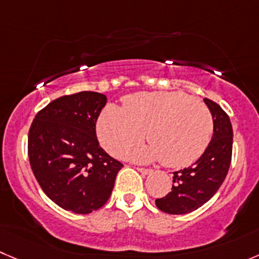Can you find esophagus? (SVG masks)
Instances as JSON below:
<instances>
[{"instance_id": "esophagus-1", "label": "esophagus", "mask_w": 259, "mask_h": 259, "mask_svg": "<svg viewBox=\"0 0 259 259\" xmlns=\"http://www.w3.org/2000/svg\"><path fill=\"white\" fill-rule=\"evenodd\" d=\"M137 171H140L141 174H144V176H147V174L152 173L151 169H145V168H136Z\"/></svg>"}]
</instances>
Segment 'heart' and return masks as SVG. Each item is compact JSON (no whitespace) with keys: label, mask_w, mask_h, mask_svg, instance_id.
I'll return each mask as SVG.
<instances>
[{"label":"heart","mask_w":259,"mask_h":259,"mask_svg":"<svg viewBox=\"0 0 259 259\" xmlns=\"http://www.w3.org/2000/svg\"><path fill=\"white\" fill-rule=\"evenodd\" d=\"M98 136L108 152L122 156L144 140L151 144L136 150V161L161 160L170 168L196 161L208 146L213 130L210 109L184 93H137L123 99V108L109 104L98 120Z\"/></svg>","instance_id":"b5f03b06"}]
</instances>
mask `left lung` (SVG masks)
<instances>
[{
  "instance_id": "left-lung-1",
  "label": "left lung",
  "mask_w": 259,
  "mask_h": 259,
  "mask_svg": "<svg viewBox=\"0 0 259 259\" xmlns=\"http://www.w3.org/2000/svg\"><path fill=\"white\" fill-rule=\"evenodd\" d=\"M203 102L212 115V139L193 165L174 171L171 191L155 201L162 212L183 215L197 210L212 198L228 174L233 151L231 122L220 105L206 98Z\"/></svg>"
}]
</instances>
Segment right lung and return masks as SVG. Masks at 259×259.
Instances as JSON below:
<instances>
[{
    "mask_svg": "<svg viewBox=\"0 0 259 259\" xmlns=\"http://www.w3.org/2000/svg\"><path fill=\"white\" fill-rule=\"evenodd\" d=\"M105 104L107 97L94 91L65 95L31 123V170L44 193L63 210L83 215L104 206L123 166L97 139L95 123Z\"/></svg>",
    "mask_w": 259,
    "mask_h": 259,
    "instance_id": "add662e5",
    "label": "right lung"
}]
</instances>
